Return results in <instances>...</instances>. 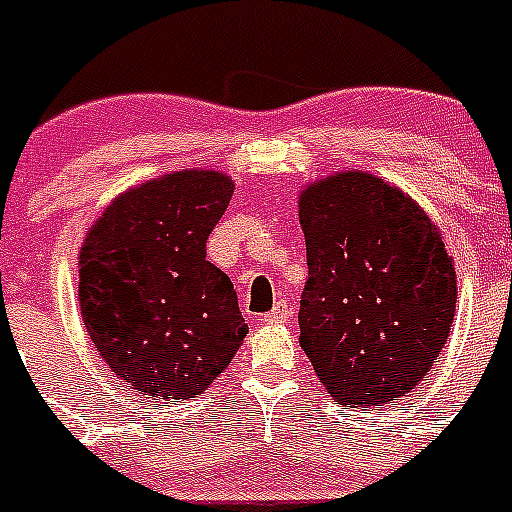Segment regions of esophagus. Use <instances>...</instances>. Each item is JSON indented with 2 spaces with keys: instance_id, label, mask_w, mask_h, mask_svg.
<instances>
[{
  "instance_id": "obj_1",
  "label": "esophagus",
  "mask_w": 512,
  "mask_h": 512,
  "mask_svg": "<svg viewBox=\"0 0 512 512\" xmlns=\"http://www.w3.org/2000/svg\"><path fill=\"white\" fill-rule=\"evenodd\" d=\"M290 315H293V308H290L285 300H278V303H275V308H272L270 313L262 315V321H265V323H285Z\"/></svg>"
}]
</instances>
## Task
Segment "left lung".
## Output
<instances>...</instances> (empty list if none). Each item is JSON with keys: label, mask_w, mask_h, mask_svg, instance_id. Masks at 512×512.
<instances>
[{"label": "left lung", "mask_w": 512, "mask_h": 512, "mask_svg": "<svg viewBox=\"0 0 512 512\" xmlns=\"http://www.w3.org/2000/svg\"><path fill=\"white\" fill-rule=\"evenodd\" d=\"M308 283L300 346L338 404H391L450 336L457 275L437 224L396 186L338 171L300 191Z\"/></svg>", "instance_id": "left-lung-1"}]
</instances>
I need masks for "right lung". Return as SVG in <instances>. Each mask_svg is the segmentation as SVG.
I'll use <instances>...</instances> for the list:
<instances>
[{
	"instance_id": "1",
	"label": "right lung",
	"mask_w": 512,
	"mask_h": 512,
	"mask_svg": "<svg viewBox=\"0 0 512 512\" xmlns=\"http://www.w3.org/2000/svg\"><path fill=\"white\" fill-rule=\"evenodd\" d=\"M234 181L164 174L95 219L80 250L83 323L108 369L143 399H194L247 336L232 280L207 260Z\"/></svg>"
}]
</instances>
